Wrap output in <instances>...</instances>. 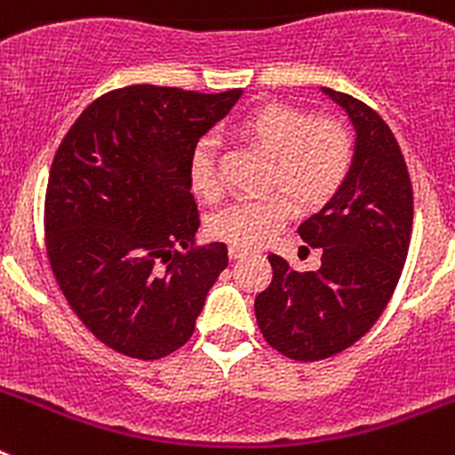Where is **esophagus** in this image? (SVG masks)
<instances>
[{"instance_id": "obj_1", "label": "esophagus", "mask_w": 455, "mask_h": 455, "mask_svg": "<svg viewBox=\"0 0 455 455\" xmlns=\"http://www.w3.org/2000/svg\"><path fill=\"white\" fill-rule=\"evenodd\" d=\"M228 255H230V259H241V257L246 255V251H243V248H239V246H230Z\"/></svg>"}]
</instances>
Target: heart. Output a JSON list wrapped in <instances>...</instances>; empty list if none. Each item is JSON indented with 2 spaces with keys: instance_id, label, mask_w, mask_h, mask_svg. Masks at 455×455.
Returning a JSON list of instances; mask_svg holds the SVG:
<instances>
[{
  "instance_id": "1",
  "label": "heart",
  "mask_w": 455,
  "mask_h": 455,
  "mask_svg": "<svg viewBox=\"0 0 455 455\" xmlns=\"http://www.w3.org/2000/svg\"><path fill=\"white\" fill-rule=\"evenodd\" d=\"M241 134L271 152L267 184L277 191L236 200L212 214L209 232L232 246H262L289 220L291 200L303 212L319 209L335 196L351 168V134L328 116L309 118L287 104H262L241 120ZM188 182L198 198L207 203L220 198L223 182L212 139H200L191 150Z\"/></svg>"
}]
</instances>
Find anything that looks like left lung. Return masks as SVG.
<instances>
[{"mask_svg": "<svg viewBox=\"0 0 455 455\" xmlns=\"http://www.w3.org/2000/svg\"><path fill=\"white\" fill-rule=\"evenodd\" d=\"M321 91L355 130L347 180L299 225L300 239L323 252L321 267L299 273L268 255L273 280L255 299L264 339L299 363L335 355L367 335L396 289L412 232V184L387 123L347 92Z\"/></svg>", "mask_w": 455, "mask_h": 455, "instance_id": "1", "label": "left lung"}]
</instances>
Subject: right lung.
Returning <instances> with one entry per match:
<instances>
[{"instance_id": "right-lung-1", "label": "right lung", "mask_w": 455, "mask_h": 455, "mask_svg": "<svg viewBox=\"0 0 455 455\" xmlns=\"http://www.w3.org/2000/svg\"><path fill=\"white\" fill-rule=\"evenodd\" d=\"M241 91L124 86L88 104L52 162L47 257L56 283L108 348L159 360L193 335L228 246H193L200 216L188 182L198 139Z\"/></svg>"}]
</instances>
